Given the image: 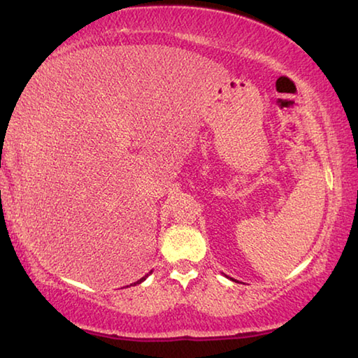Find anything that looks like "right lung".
<instances>
[{
  "label": "right lung",
  "instance_id": "obj_1",
  "mask_svg": "<svg viewBox=\"0 0 358 358\" xmlns=\"http://www.w3.org/2000/svg\"><path fill=\"white\" fill-rule=\"evenodd\" d=\"M149 274H152V271H150ZM149 274H145V276H144V278H141L139 280H136V282H134L133 285H136V284H141V282H143V280H145V279H148V276H149Z\"/></svg>",
  "mask_w": 358,
  "mask_h": 358
}]
</instances>
